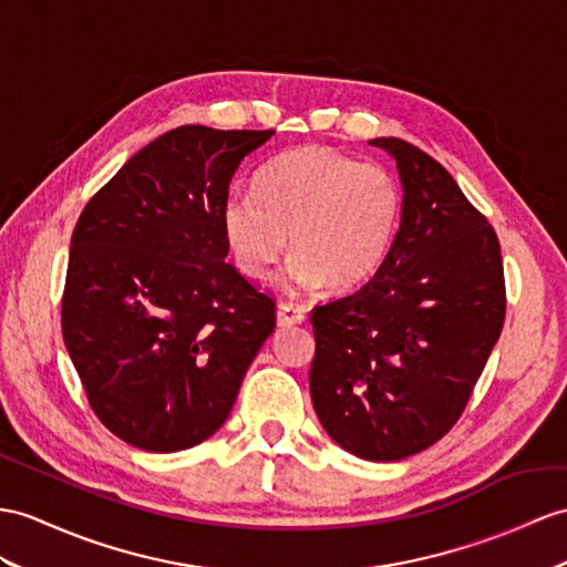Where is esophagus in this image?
Returning a JSON list of instances; mask_svg holds the SVG:
<instances>
[{
  "mask_svg": "<svg viewBox=\"0 0 567 567\" xmlns=\"http://www.w3.org/2000/svg\"><path fill=\"white\" fill-rule=\"evenodd\" d=\"M276 322H279V327L302 324L306 322V310L300 306H293V302H281V306L276 308Z\"/></svg>",
  "mask_w": 567,
  "mask_h": 567,
  "instance_id": "34e87169",
  "label": "esophagus"
}]
</instances>
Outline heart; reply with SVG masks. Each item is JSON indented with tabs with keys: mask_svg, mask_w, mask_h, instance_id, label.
Wrapping results in <instances>:
<instances>
[{
	"mask_svg": "<svg viewBox=\"0 0 567 567\" xmlns=\"http://www.w3.org/2000/svg\"><path fill=\"white\" fill-rule=\"evenodd\" d=\"M399 212L402 195L382 165L306 146L271 161L257 189L228 192L220 226L247 276H267L291 243L288 286L349 288L382 265Z\"/></svg>",
	"mask_w": 567,
	"mask_h": 567,
	"instance_id": "b5f03b06",
	"label": "heart"
}]
</instances>
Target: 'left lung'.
<instances>
[{"label": "left lung", "instance_id": "obj_1", "mask_svg": "<svg viewBox=\"0 0 567 567\" xmlns=\"http://www.w3.org/2000/svg\"><path fill=\"white\" fill-rule=\"evenodd\" d=\"M396 161L402 224L375 276L310 315L317 419L347 452L396 462L457 423L505 322L495 230L421 148L372 140Z\"/></svg>", "mask_w": 567, "mask_h": 567}]
</instances>
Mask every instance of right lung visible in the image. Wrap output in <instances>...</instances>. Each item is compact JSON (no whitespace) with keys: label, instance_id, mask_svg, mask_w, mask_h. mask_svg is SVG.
I'll return each instance as SVG.
<instances>
[{"label":"right lung","instance_id":"obj_1","mask_svg":"<svg viewBox=\"0 0 567 567\" xmlns=\"http://www.w3.org/2000/svg\"><path fill=\"white\" fill-rule=\"evenodd\" d=\"M274 130L185 124L95 192L69 250L62 334L89 404L146 452L212 437L276 327V306L226 261L230 179Z\"/></svg>","mask_w":567,"mask_h":567}]
</instances>
